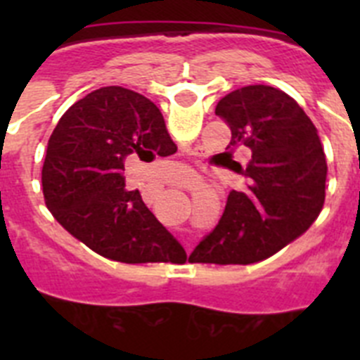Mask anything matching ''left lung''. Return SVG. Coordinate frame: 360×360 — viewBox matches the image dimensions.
<instances>
[{
	"label": "left lung",
	"instance_id": "obj_1",
	"mask_svg": "<svg viewBox=\"0 0 360 360\" xmlns=\"http://www.w3.org/2000/svg\"><path fill=\"white\" fill-rule=\"evenodd\" d=\"M216 115L231 128V144L249 148L247 164L227 167L247 178L231 191L218 225L189 262L249 265L301 236L324 203L326 157L316 126L290 95L266 84L243 86L219 98Z\"/></svg>",
	"mask_w": 360,
	"mask_h": 360
}]
</instances>
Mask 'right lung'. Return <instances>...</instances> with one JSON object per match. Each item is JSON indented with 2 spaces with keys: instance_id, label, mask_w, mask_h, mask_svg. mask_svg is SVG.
Segmentation results:
<instances>
[{
  "instance_id": "right-lung-1",
  "label": "right lung",
  "mask_w": 360,
  "mask_h": 360,
  "mask_svg": "<svg viewBox=\"0 0 360 360\" xmlns=\"http://www.w3.org/2000/svg\"><path fill=\"white\" fill-rule=\"evenodd\" d=\"M176 146L144 95L106 86L73 104L53 129L43 195L53 218L91 250L120 263L186 262L180 241L124 184V162L169 157Z\"/></svg>"
}]
</instances>
